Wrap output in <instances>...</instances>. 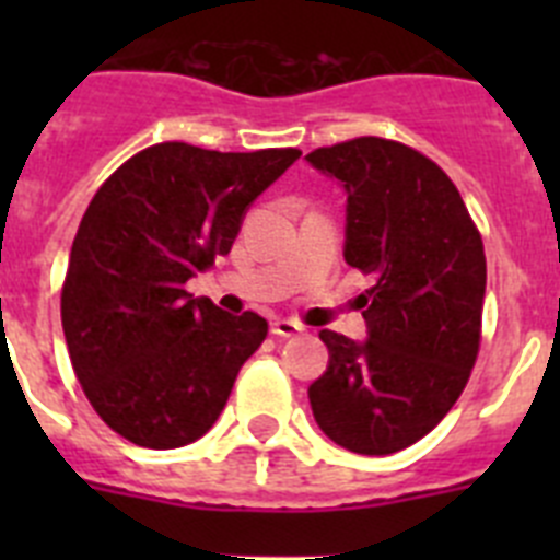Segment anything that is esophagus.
Instances as JSON below:
<instances>
[{"mask_svg": "<svg viewBox=\"0 0 560 560\" xmlns=\"http://www.w3.org/2000/svg\"><path fill=\"white\" fill-rule=\"evenodd\" d=\"M303 325L296 323V319H275L271 323V334L275 336H283V339H289V336H296V334H303Z\"/></svg>", "mask_w": 560, "mask_h": 560, "instance_id": "obj_1", "label": "esophagus"}]
</instances>
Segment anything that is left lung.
I'll use <instances>...</instances> for the list:
<instances>
[{
  "mask_svg": "<svg viewBox=\"0 0 560 560\" xmlns=\"http://www.w3.org/2000/svg\"><path fill=\"white\" fill-rule=\"evenodd\" d=\"M341 185L345 260L373 277L361 294L368 339L319 330L328 370L308 387L336 446L384 457L418 443L468 384L485 303L482 237L432 160L378 137L311 151Z\"/></svg>",
  "mask_w": 560,
  "mask_h": 560,
  "instance_id": "1",
  "label": "left lung"
}]
</instances>
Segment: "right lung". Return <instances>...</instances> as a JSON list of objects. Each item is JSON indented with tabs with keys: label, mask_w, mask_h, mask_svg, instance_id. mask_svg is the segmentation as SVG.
<instances>
[{
	"label": "right lung",
	"mask_w": 560,
	"mask_h": 560,
	"mask_svg": "<svg viewBox=\"0 0 560 560\" xmlns=\"http://www.w3.org/2000/svg\"><path fill=\"white\" fill-rule=\"evenodd\" d=\"M296 160V148L160 142L117 167L83 212L63 336L89 404L137 446L179 448L210 432L266 339L264 316L226 314L185 283L230 255L246 210Z\"/></svg>",
	"instance_id": "obj_1"
}]
</instances>
